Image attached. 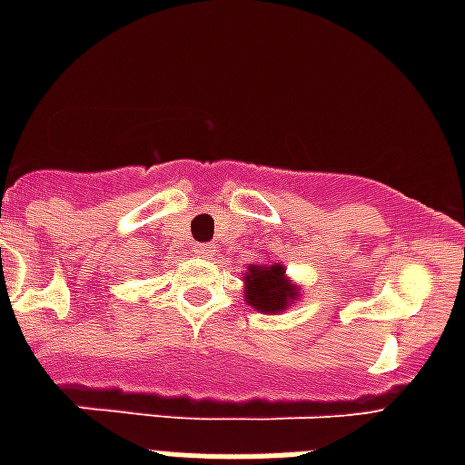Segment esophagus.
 I'll use <instances>...</instances> for the list:
<instances>
[{
    "mask_svg": "<svg viewBox=\"0 0 465 465\" xmlns=\"http://www.w3.org/2000/svg\"><path fill=\"white\" fill-rule=\"evenodd\" d=\"M193 252L198 256H203V259H211V256L215 254V245H211V242H200V245L193 247Z\"/></svg>",
    "mask_w": 465,
    "mask_h": 465,
    "instance_id": "34e87169",
    "label": "esophagus"
}]
</instances>
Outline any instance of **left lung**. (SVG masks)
Listing matches in <instances>:
<instances>
[{
  "label": "left lung",
  "instance_id": "1",
  "mask_svg": "<svg viewBox=\"0 0 465 465\" xmlns=\"http://www.w3.org/2000/svg\"><path fill=\"white\" fill-rule=\"evenodd\" d=\"M285 270L281 265H252L245 274V299L250 306L262 312H281L297 299V290L285 283Z\"/></svg>",
  "mask_w": 465,
  "mask_h": 465
}]
</instances>
